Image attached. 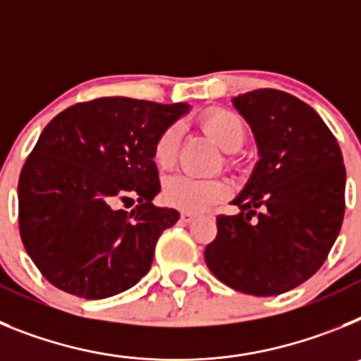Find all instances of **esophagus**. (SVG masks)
<instances>
[{"label":"esophagus","mask_w":361,"mask_h":361,"mask_svg":"<svg viewBox=\"0 0 361 361\" xmlns=\"http://www.w3.org/2000/svg\"><path fill=\"white\" fill-rule=\"evenodd\" d=\"M195 219H197V215H193V213H188V212L180 213V220H183L184 224H190V222H193Z\"/></svg>","instance_id":"esophagus-1"}]
</instances>
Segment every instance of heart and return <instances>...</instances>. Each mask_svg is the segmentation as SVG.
<instances>
[{
    "label": "heart",
    "instance_id": "obj_1",
    "mask_svg": "<svg viewBox=\"0 0 361 361\" xmlns=\"http://www.w3.org/2000/svg\"><path fill=\"white\" fill-rule=\"evenodd\" d=\"M200 126L224 152H237L245 139V126L240 117L224 108H212L200 116ZM180 130L178 126H168L153 145V162L161 170H170L177 161ZM231 193L228 178L213 177L199 178L178 173L166 178L162 188V199L168 206L180 212L199 213L213 204L224 200Z\"/></svg>",
    "mask_w": 361,
    "mask_h": 361
}]
</instances>
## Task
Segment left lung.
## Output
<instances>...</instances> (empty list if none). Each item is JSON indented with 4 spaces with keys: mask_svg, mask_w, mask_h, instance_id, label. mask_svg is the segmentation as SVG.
<instances>
[{
    "mask_svg": "<svg viewBox=\"0 0 361 361\" xmlns=\"http://www.w3.org/2000/svg\"><path fill=\"white\" fill-rule=\"evenodd\" d=\"M253 130L258 162L237 215L216 216L204 258L213 275L245 295L273 296L304 283L325 262L345 213V166L317 111L286 92L233 97Z\"/></svg>",
    "mask_w": 361,
    "mask_h": 361,
    "instance_id": "1",
    "label": "left lung"
}]
</instances>
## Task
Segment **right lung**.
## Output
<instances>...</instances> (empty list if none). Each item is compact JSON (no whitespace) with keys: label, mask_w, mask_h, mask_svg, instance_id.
<instances>
[{"label":"right lung","mask_w":361,"mask_h":361,"mask_svg":"<svg viewBox=\"0 0 361 361\" xmlns=\"http://www.w3.org/2000/svg\"><path fill=\"white\" fill-rule=\"evenodd\" d=\"M190 104L130 97L78 103L54 117L18 184L19 233L41 275L70 295L101 300L135 286L178 212L161 191L152 152ZM137 200L132 212L121 202Z\"/></svg>","instance_id":"right-lung-1"}]
</instances>
